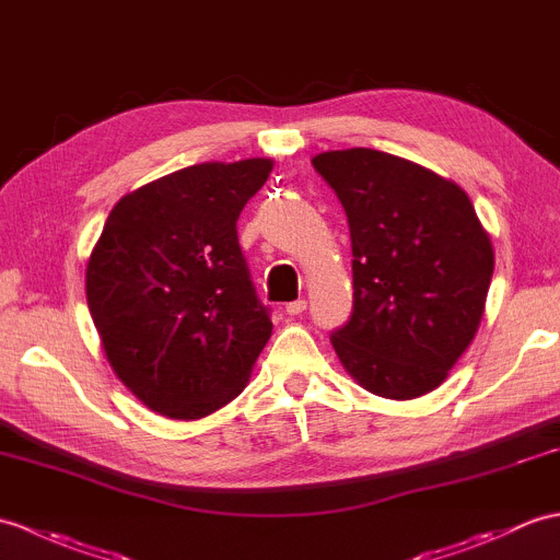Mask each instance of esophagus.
<instances>
[{
    "label": "esophagus",
    "mask_w": 560,
    "mask_h": 560,
    "mask_svg": "<svg viewBox=\"0 0 560 560\" xmlns=\"http://www.w3.org/2000/svg\"><path fill=\"white\" fill-rule=\"evenodd\" d=\"M305 307H307L305 298H298V301L285 305V315H291V317H293V315H301V312H305Z\"/></svg>",
    "instance_id": "obj_1"
}]
</instances>
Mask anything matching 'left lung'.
<instances>
[{
	"instance_id": "obj_1",
	"label": "left lung",
	"mask_w": 560,
	"mask_h": 560,
	"mask_svg": "<svg viewBox=\"0 0 560 560\" xmlns=\"http://www.w3.org/2000/svg\"><path fill=\"white\" fill-rule=\"evenodd\" d=\"M339 195L353 245V315L331 334L370 394L410 400L444 384L485 315L493 248L467 192L396 154L312 160Z\"/></svg>"
}]
</instances>
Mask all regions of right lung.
Wrapping results in <instances>:
<instances>
[{
    "mask_svg": "<svg viewBox=\"0 0 560 560\" xmlns=\"http://www.w3.org/2000/svg\"><path fill=\"white\" fill-rule=\"evenodd\" d=\"M275 162H205L114 205L85 295L116 376L154 412L200 420L236 398L271 336L236 221Z\"/></svg>",
    "mask_w": 560,
    "mask_h": 560,
    "instance_id": "add662e5",
    "label": "right lung"
}]
</instances>
